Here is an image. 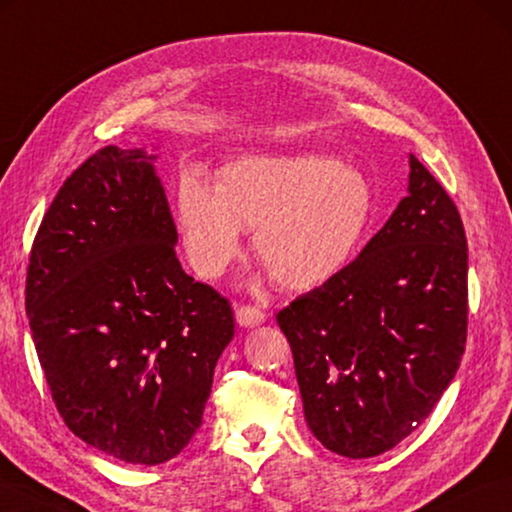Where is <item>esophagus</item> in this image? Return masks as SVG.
<instances>
[{"label": "esophagus", "instance_id": "obj_1", "mask_svg": "<svg viewBox=\"0 0 512 512\" xmlns=\"http://www.w3.org/2000/svg\"><path fill=\"white\" fill-rule=\"evenodd\" d=\"M235 320L239 327L253 329V327H259V324L266 322V313L262 309H257V306H237Z\"/></svg>", "mask_w": 512, "mask_h": 512}]
</instances>
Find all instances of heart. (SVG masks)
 Segmentation results:
<instances>
[{"mask_svg": "<svg viewBox=\"0 0 512 512\" xmlns=\"http://www.w3.org/2000/svg\"><path fill=\"white\" fill-rule=\"evenodd\" d=\"M374 188L333 156H248L221 167L215 190L185 174L174 217L190 266L206 280L237 257L241 230L288 291H313L345 271L374 217Z\"/></svg>", "mask_w": 512, "mask_h": 512, "instance_id": "b5f03b06", "label": "heart"}]
</instances>
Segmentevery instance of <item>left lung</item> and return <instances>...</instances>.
Segmentation results:
<instances>
[{
  "label": "left lung",
  "instance_id": "8db88e82",
  "mask_svg": "<svg viewBox=\"0 0 512 512\" xmlns=\"http://www.w3.org/2000/svg\"><path fill=\"white\" fill-rule=\"evenodd\" d=\"M277 324L306 425L327 450L376 457L430 416L466 349L468 244L457 206L414 154L387 224Z\"/></svg>",
  "mask_w": 512,
  "mask_h": 512
}]
</instances>
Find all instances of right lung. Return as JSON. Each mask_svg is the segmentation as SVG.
Here are the masks:
<instances>
[{
    "label": "right lung",
    "instance_id": "add662e5",
    "mask_svg": "<svg viewBox=\"0 0 512 512\" xmlns=\"http://www.w3.org/2000/svg\"><path fill=\"white\" fill-rule=\"evenodd\" d=\"M156 154L109 145L73 172L37 230L29 315L69 430L125 463L159 466L199 430L228 300L183 271Z\"/></svg>",
    "mask_w": 512,
    "mask_h": 512
}]
</instances>
